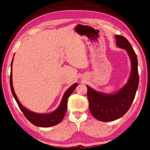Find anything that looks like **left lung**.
<instances>
[{
    "label": "left lung",
    "instance_id": "8db88e82",
    "mask_svg": "<svg viewBox=\"0 0 150 150\" xmlns=\"http://www.w3.org/2000/svg\"><path fill=\"white\" fill-rule=\"evenodd\" d=\"M116 45L126 50L132 65L131 73L126 84L117 92L106 94L97 92L87 85L89 110L96 120L113 121L121 118L130 108L139 84L137 55L125 37L116 35Z\"/></svg>",
    "mask_w": 150,
    "mask_h": 150
}]
</instances>
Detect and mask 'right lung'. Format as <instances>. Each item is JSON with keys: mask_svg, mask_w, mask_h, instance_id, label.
Segmentation results:
<instances>
[{"mask_svg": "<svg viewBox=\"0 0 150 150\" xmlns=\"http://www.w3.org/2000/svg\"><path fill=\"white\" fill-rule=\"evenodd\" d=\"M12 62H13V59H12L11 63V75H10V85H11V91L12 95L14 96V97L18 105L19 106L20 110L22 112V113H23L24 115L26 116V118L30 122L34 124V125L38 127H43V128H47V127L55 126L56 125V124L60 123L62 121L63 118H64L66 113V110H67L68 98L69 97L71 94L73 93V91L75 90V88L77 86V83L73 84L65 91L64 95H63L62 100L61 101L60 105L58 106V108L56 110L52 112L47 114L35 113L34 112L28 110V109L25 108L24 106H22V104L20 103L18 98H17L16 94L14 93L12 79Z\"/></svg>", "mask_w": 150, "mask_h": 150, "instance_id": "right-lung-1", "label": "right lung"}]
</instances>
